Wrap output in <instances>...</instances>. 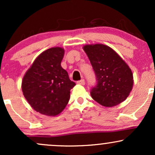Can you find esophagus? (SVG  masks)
I'll list each match as a JSON object with an SVG mask.
<instances>
[{
  "mask_svg": "<svg viewBox=\"0 0 155 155\" xmlns=\"http://www.w3.org/2000/svg\"><path fill=\"white\" fill-rule=\"evenodd\" d=\"M77 84H80V85H84L85 84V81H84V79H81L79 80V81H77Z\"/></svg>",
  "mask_w": 155,
  "mask_h": 155,
  "instance_id": "34e87169",
  "label": "esophagus"
}]
</instances>
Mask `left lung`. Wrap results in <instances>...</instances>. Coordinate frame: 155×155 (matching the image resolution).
<instances>
[{
  "mask_svg": "<svg viewBox=\"0 0 155 155\" xmlns=\"http://www.w3.org/2000/svg\"><path fill=\"white\" fill-rule=\"evenodd\" d=\"M95 71L97 84L90 95L96 102L112 107L125 100L132 90L133 76L131 69L111 47L104 44L83 47Z\"/></svg>",
  "mask_w": 155,
  "mask_h": 155,
  "instance_id": "obj_1",
  "label": "left lung"
}]
</instances>
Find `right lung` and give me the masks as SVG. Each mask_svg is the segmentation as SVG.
<instances>
[{
  "mask_svg": "<svg viewBox=\"0 0 155 155\" xmlns=\"http://www.w3.org/2000/svg\"><path fill=\"white\" fill-rule=\"evenodd\" d=\"M64 51L60 47L43 51L23 77L25 97L35 111L47 116H56L63 111L70 90L76 85L61 67Z\"/></svg>",
  "mask_w": 155,
  "mask_h": 155,
  "instance_id": "right-lung-1",
  "label": "right lung"
}]
</instances>
